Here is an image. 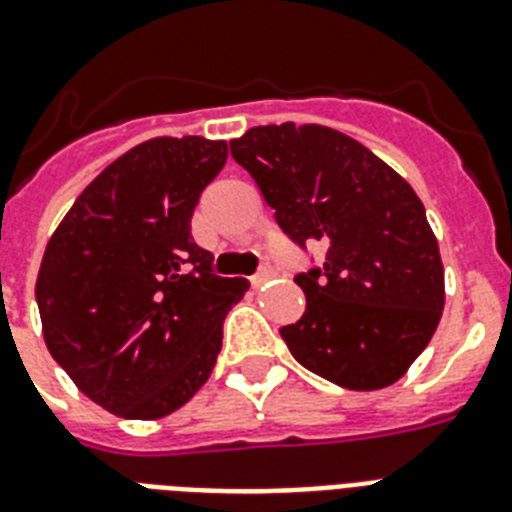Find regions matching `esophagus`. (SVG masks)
<instances>
[{
    "label": "esophagus",
    "instance_id": "esophagus-1",
    "mask_svg": "<svg viewBox=\"0 0 512 512\" xmlns=\"http://www.w3.org/2000/svg\"><path fill=\"white\" fill-rule=\"evenodd\" d=\"M270 278H273V273H270V270H260V273H255V276L249 278V281H252V286H255V289H260V286H265Z\"/></svg>",
    "mask_w": 512,
    "mask_h": 512
}]
</instances>
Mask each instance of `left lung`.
Listing matches in <instances>:
<instances>
[{
  "label": "left lung",
  "instance_id": "obj_1",
  "mask_svg": "<svg viewBox=\"0 0 512 512\" xmlns=\"http://www.w3.org/2000/svg\"><path fill=\"white\" fill-rule=\"evenodd\" d=\"M229 145L278 226L302 247H325L322 268L296 276L302 320L281 328L296 362L349 390L401 380L445 307L437 236L411 184L322 124H265Z\"/></svg>",
  "mask_w": 512,
  "mask_h": 512
}]
</instances>
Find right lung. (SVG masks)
Segmentation results:
<instances>
[{"label": "right lung", "mask_w": 512, "mask_h": 512, "mask_svg": "<svg viewBox=\"0 0 512 512\" xmlns=\"http://www.w3.org/2000/svg\"><path fill=\"white\" fill-rule=\"evenodd\" d=\"M226 158L223 140H145L80 192L46 244L36 281L46 349L111 414L169 416L216 367L223 317L249 283L210 273L190 221Z\"/></svg>", "instance_id": "1"}]
</instances>
